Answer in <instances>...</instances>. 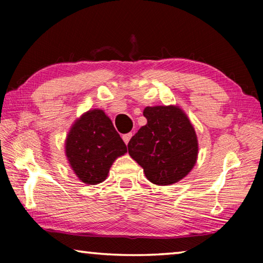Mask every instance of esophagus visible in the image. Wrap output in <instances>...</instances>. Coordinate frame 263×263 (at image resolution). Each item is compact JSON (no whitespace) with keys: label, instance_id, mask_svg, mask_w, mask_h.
Listing matches in <instances>:
<instances>
[{"label":"esophagus","instance_id":"esophagus-1","mask_svg":"<svg viewBox=\"0 0 263 263\" xmlns=\"http://www.w3.org/2000/svg\"><path fill=\"white\" fill-rule=\"evenodd\" d=\"M131 137H132V133H126V135H123V140H124V142H125L126 145L128 144V141H130Z\"/></svg>","mask_w":263,"mask_h":263}]
</instances>
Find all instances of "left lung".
<instances>
[{"mask_svg":"<svg viewBox=\"0 0 263 263\" xmlns=\"http://www.w3.org/2000/svg\"><path fill=\"white\" fill-rule=\"evenodd\" d=\"M147 124L131 138L130 157L157 185L177 183L189 174L198 157V140L185 112L177 105L146 106Z\"/></svg>","mask_w":263,"mask_h":263,"instance_id":"left-lung-1","label":"left lung"}]
</instances>
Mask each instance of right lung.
Here are the masks:
<instances>
[{
    "label": "right lung",
    "mask_w": 263,
    "mask_h": 263,
    "mask_svg": "<svg viewBox=\"0 0 263 263\" xmlns=\"http://www.w3.org/2000/svg\"><path fill=\"white\" fill-rule=\"evenodd\" d=\"M126 152V145L101 109L80 116L65 141L66 158L74 174L83 183L91 185L103 182L115 160Z\"/></svg>",
    "instance_id": "add662e5"
}]
</instances>
